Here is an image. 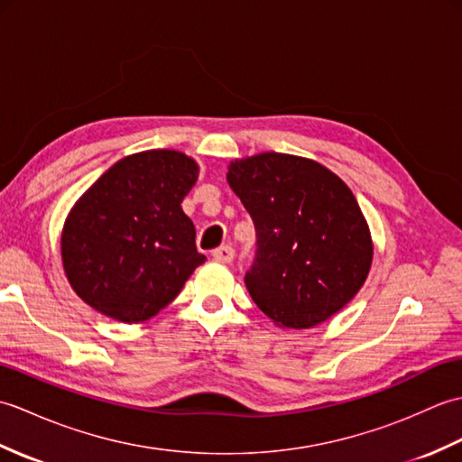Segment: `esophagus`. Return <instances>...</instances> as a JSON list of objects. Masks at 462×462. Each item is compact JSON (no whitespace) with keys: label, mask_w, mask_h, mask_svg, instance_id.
I'll list each match as a JSON object with an SVG mask.
<instances>
[{"label":"esophagus","mask_w":462,"mask_h":462,"mask_svg":"<svg viewBox=\"0 0 462 462\" xmlns=\"http://www.w3.org/2000/svg\"><path fill=\"white\" fill-rule=\"evenodd\" d=\"M212 258L222 263H230L234 260V248L232 246H220L212 252Z\"/></svg>","instance_id":"obj_1"}]
</instances>
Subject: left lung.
I'll return each instance as SVG.
<instances>
[{
  "mask_svg": "<svg viewBox=\"0 0 462 462\" xmlns=\"http://www.w3.org/2000/svg\"><path fill=\"white\" fill-rule=\"evenodd\" d=\"M226 179L256 228V260L244 282L276 326L310 329L353 300L373 242L337 174L301 156L262 152L230 162Z\"/></svg>",
  "mask_w": 462,
  "mask_h": 462,
  "instance_id": "obj_1",
  "label": "left lung"
}]
</instances>
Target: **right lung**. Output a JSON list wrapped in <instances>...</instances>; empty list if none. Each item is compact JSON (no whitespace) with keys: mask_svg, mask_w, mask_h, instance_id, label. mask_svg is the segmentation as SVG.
<instances>
[{"mask_svg":"<svg viewBox=\"0 0 462 462\" xmlns=\"http://www.w3.org/2000/svg\"><path fill=\"white\" fill-rule=\"evenodd\" d=\"M199 164L179 151H143L115 162L69 212L65 276L77 296L123 323L151 319L206 260L182 212Z\"/></svg>","mask_w":462,"mask_h":462,"instance_id":"add662e5","label":"right lung"}]
</instances>
